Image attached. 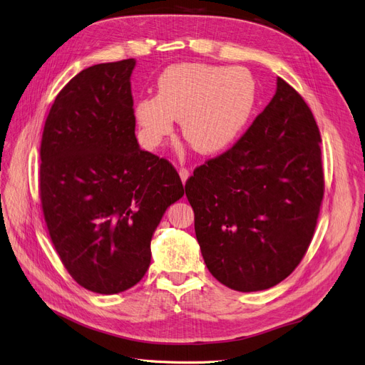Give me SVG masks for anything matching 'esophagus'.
<instances>
[{"mask_svg":"<svg viewBox=\"0 0 365 365\" xmlns=\"http://www.w3.org/2000/svg\"><path fill=\"white\" fill-rule=\"evenodd\" d=\"M179 174H180V179H182V182L185 183V182L187 180V178H190L191 171L187 170V168H185V167H180V168H179Z\"/></svg>","mask_w":365,"mask_h":365,"instance_id":"1","label":"esophagus"}]
</instances>
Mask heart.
<instances>
[{
	"label": "heart",
	"mask_w": 365,
	"mask_h": 365,
	"mask_svg": "<svg viewBox=\"0 0 365 365\" xmlns=\"http://www.w3.org/2000/svg\"><path fill=\"white\" fill-rule=\"evenodd\" d=\"M255 103L254 79L242 67L180 63L167 67L156 84V96L135 106V117L147 147H158L182 118L185 140L200 153H218L245 126Z\"/></svg>",
	"instance_id": "obj_1"
}]
</instances>
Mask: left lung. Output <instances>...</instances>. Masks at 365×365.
Here are the masks:
<instances>
[{"mask_svg": "<svg viewBox=\"0 0 365 365\" xmlns=\"http://www.w3.org/2000/svg\"><path fill=\"white\" fill-rule=\"evenodd\" d=\"M320 143L309 106L278 78L248 130L186 180L201 254L221 284L266 290L301 263L325 192Z\"/></svg>", "mask_w": 365, "mask_h": 365, "instance_id": "1", "label": "left lung"}]
</instances>
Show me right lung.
<instances>
[{"label":"right lung","mask_w":365,"mask_h":365,"mask_svg":"<svg viewBox=\"0 0 365 365\" xmlns=\"http://www.w3.org/2000/svg\"><path fill=\"white\" fill-rule=\"evenodd\" d=\"M133 67L128 58L73 76L40 144L38 194L53 248L79 286L101 294L144 277L162 215L183 195L175 168L135 137Z\"/></svg>","instance_id":"obj_1"}]
</instances>
